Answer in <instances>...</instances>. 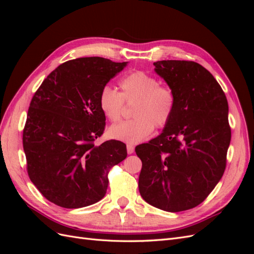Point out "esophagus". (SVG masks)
Instances as JSON below:
<instances>
[{
    "instance_id": "obj_1",
    "label": "esophagus",
    "mask_w": 254,
    "mask_h": 254,
    "mask_svg": "<svg viewBox=\"0 0 254 254\" xmlns=\"http://www.w3.org/2000/svg\"><path fill=\"white\" fill-rule=\"evenodd\" d=\"M127 152L128 155H131V153L134 152V147L132 145H127Z\"/></svg>"
}]
</instances>
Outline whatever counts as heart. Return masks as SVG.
<instances>
[{"instance_id":"obj_1","label":"heart","mask_w":254,"mask_h":254,"mask_svg":"<svg viewBox=\"0 0 254 254\" xmlns=\"http://www.w3.org/2000/svg\"><path fill=\"white\" fill-rule=\"evenodd\" d=\"M121 93L106 86L98 97L99 109L110 122L120 121L124 102L133 104V120L120 123L109 129L114 140L128 144H137L152 133L153 128L164 127L175 110L174 91L148 73L135 71L120 81Z\"/></svg>"}]
</instances>
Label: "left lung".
<instances>
[{"label":"left lung","instance_id":"1","mask_svg":"<svg viewBox=\"0 0 254 254\" xmlns=\"http://www.w3.org/2000/svg\"><path fill=\"white\" fill-rule=\"evenodd\" d=\"M153 65L176 105L161 134L135 147L142 161L139 190L158 209L181 212L200 204L224 175L231 141L228 101L214 76L194 61Z\"/></svg>","mask_w":254,"mask_h":254}]
</instances>
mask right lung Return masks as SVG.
<instances>
[{"label":"right lung","instance_id":"add662e5","mask_svg":"<svg viewBox=\"0 0 254 254\" xmlns=\"http://www.w3.org/2000/svg\"><path fill=\"white\" fill-rule=\"evenodd\" d=\"M128 63L102 57L66 61L45 78L30 102L23 130L29 179L49 201L78 209L104 198L110 168L127 157L126 145L106 141L99 93Z\"/></svg>","mask_w":254,"mask_h":254}]
</instances>
